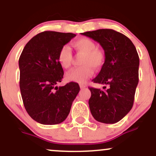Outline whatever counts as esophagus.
I'll return each mask as SVG.
<instances>
[{"label": "esophagus", "instance_id": "obj_1", "mask_svg": "<svg viewBox=\"0 0 156 156\" xmlns=\"http://www.w3.org/2000/svg\"><path fill=\"white\" fill-rule=\"evenodd\" d=\"M80 88H81V89H83V88H85V87H86V85H84V84H80Z\"/></svg>", "mask_w": 156, "mask_h": 156}]
</instances>
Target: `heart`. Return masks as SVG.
I'll return each mask as SVG.
<instances>
[{
    "mask_svg": "<svg viewBox=\"0 0 156 156\" xmlns=\"http://www.w3.org/2000/svg\"><path fill=\"white\" fill-rule=\"evenodd\" d=\"M72 46L80 54L83 55L80 60L82 66L71 70L66 74L69 81L84 83L94 73L93 68L98 69L105 62V55L101 50L97 48V44L90 38L83 37L72 43ZM58 62L63 69H69L72 62V54L68 45H64L58 53Z\"/></svg>",
    "mask_w": 156,
    "mask_h": 156,
    "instance_id": "obj_1",
    "label": "heart"
}]
</instances>
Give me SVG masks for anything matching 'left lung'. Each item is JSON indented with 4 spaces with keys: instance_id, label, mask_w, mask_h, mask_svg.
I'll return each mask as SVG.
<instances>
[{
    "instance_id": "left-lung-1",
    "label": "left lung",
    "mask_w": 156,
    "mask_h": 156,
    "mask_svg": "<svg viewBox=\"0 0 156 156\" xmlns=\"http://www.w3.org/2000/svg\"><path fill=\"white\" fill-rule=\"evenodd\" d=\"M81 34L99 43L105 51V62L92 80L106 85L102 90L89 87L90 113L98 122L114 124L123 119L133 105L139 83V57L127 37L113 29H98Z\"/></svg>"
}]
</instances>
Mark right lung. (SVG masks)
<instances>
[{
	"label": "right lung",
	"mask_w": 156,
	"mask_h": 156,
	"mask_svg": "<svg viewBox=\"0 0 156 156\" xmlns=\"http://www.w3.org/2000/svg\"><path fill=\"white\" fill-rule=\"evenodd\" d=\"M76 34L46 31L25 45L19 59L20 88L29 115L42 125H57L67 118L80 91L77 83L57 86L63 77L58 62L60 48Z\"/></svg>",
	"instance_id": "obj_1"
}]
</instances>
